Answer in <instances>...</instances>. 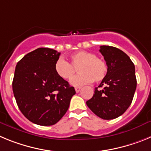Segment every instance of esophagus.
Segmentation results:
<instances>
[{"instance_id":"1","label":"esophagus","mask_w":151,"mask_h":151,"mask_svg":"<svg viewBox=\"0 0 151 151\" xmlns=\"http://www.w3.org/2000/svg\"><path fill=\"white\" fill-rule=\"evenodd\" d=\"M75 90H76V93H78V92H79L80 90H81V88L77 87V88H75Z\"/></svg>"}]
</instances>
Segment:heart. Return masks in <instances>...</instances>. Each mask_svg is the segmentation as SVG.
Returning a JSON list of instances; mask_svg holds the SVG:
<instances>
[{
    "label": "heart",
    "instance_id": "obj_1",
    "mask_svg": "<svg viewBox=\"0 0 151 151\" xmlns=\"http://www.w3.org/2000/svg\"><path fill=\"white\" fill-rule=\"evenodd\" d=\"M78 69L79 74L71 80L73 86H82L91 82H101L107 73V65L101 58L87 51H78L69 57V63L60 57L54 64V70L59 77L71 79Z\"/></svg>",
    "mask_w": 151,
    "mask_h": 151
}]
</instances>
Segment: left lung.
I'll return each mask as SVG.
<instances>
[{
	"mask_svg": "<svg viewBox=\"0 0 151 151\" xmlns=\"http://www.w3.org/2000/svg\"><path fill=\"white\" fill-rule=\"evenodd\" d=\"M107 65V73L94 94L86 102L93 113L103 119L122 115L132 104L137 86L134 63L122 50L111 46L100 47Z\"/></svg>",
	"mask_w": 151,
	"mask_h": 151,
	"instance_id": "obj_1",
	"label": "left lung"
}]
</instances>
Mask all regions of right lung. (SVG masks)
<instances>
[{
    "instance_id": "1",
    "label": "right lung",
    "mask_w": 151,
    "mask_h": 151,
    "mask_svg": "<svg viewBox=\"0 0 151 151\" xmlns=\"http://www.w3.org/2000/svg\"><path fill=\"white\" fill-rule=\"evenodd\" d=\"M60 53L40 47L24 56L17 64L13 91L22 113L32 122L52 125L65 115L76 91L59 77L54 64Z\"/></svg>"
}]
</instances>
